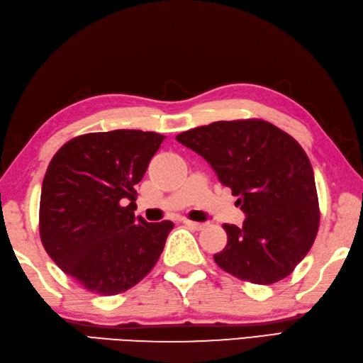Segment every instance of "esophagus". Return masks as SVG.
I'll return each instance as SVG.
<instances>
[{
  "instance_id": "esophagus-1",
  "label": "esophagus",
  "mask_w": 363,
  "mask_h": 363,
  "mask_svg": "<svg viewBox=\"0 0 363 363\" xmlns=\"http://www.w3.org/2000/svg\"><path fill=\"white\" fill-rule=\"evenodd\" d=\"M184 225H187L189 228L192 230H203L204 228V223H200V222H195V220H189V219H184Z\"/></svg>"
}]
</instances>
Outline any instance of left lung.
I'll return each instance as SVG.
<instances>
[{
  "label": "left lung",
  "mask_w": 363,
  "mask_h": 363,
  "mask_svg": "<svg viewBox=\"0 0 363 363\" xmlns=\"http://www.w3.org/2000/svg\"><path fill=\"white\" fill-rule=\"evenodd\" d=\"M176 140L213 167L246 214L242 227L222 225L228 240L214 255L217 265L252 284L287 278L320 222L313 167L300 144L262 118L213 122Z\"/></svg>",
  "instance_id": "obj_1"
}]
</instances>
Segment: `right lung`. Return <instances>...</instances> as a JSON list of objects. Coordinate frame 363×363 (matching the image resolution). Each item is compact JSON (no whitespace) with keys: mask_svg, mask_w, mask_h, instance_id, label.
<instances>
[{"mask_svg":"<svg viewBox=\"0 0 363 363\" xmlns=\"http://www.w3.org/2000/svg\"><path fill=\"white\" fill-rule=\"evenodd\" d=\"M164 136L113 130L65 143L45 171L39 236L45 252L87 291L117 295L155 267L174 223L135 219V186Z\"/></svg>","mask_w":363,"mask_h":363,"instance_id":"add662e5","label":"right lung"}]
</instances>
